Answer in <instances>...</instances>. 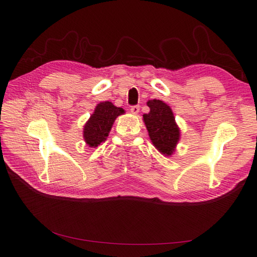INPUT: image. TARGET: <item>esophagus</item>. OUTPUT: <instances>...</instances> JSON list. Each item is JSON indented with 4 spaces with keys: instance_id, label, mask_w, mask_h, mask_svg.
I'll return each instance as SVG.
<instances>
[{
    "instance_id": "obj_1",
    "label": "esophagus",
    "mask_w": 257,
    "mask_h": 257,
    "mask_svg": "<svg viewBox=\"0 0 257 257\" xmlns=\"http://www.w3.org/2000/svg\"><path fill=\"white\" fill-rule=\"evenodd\" d=\"M140 110V107L139 106H133L132 108H130V112L134 113V114H137Z\"/></svg>"
}]
</instances>
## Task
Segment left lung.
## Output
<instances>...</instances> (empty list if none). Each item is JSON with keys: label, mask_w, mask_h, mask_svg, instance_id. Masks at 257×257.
Here are the masks:
<instances>
[{"label": "left lung", "mask_w": 257, "mask_h": 257, "mask_svg": "<svg viewBox=\"0 0 257 257\" xmlns=\"http://www.w3.org/2000/svg\"><path fill=\"white\" fill-rule=\"evenodd\" d=\"M147 105L150 112L144 114V120L152 144L162 155L171 156L180 138L171 108L157 99L149 100Z\"/></svg>", "instance_id": "left-lung-1"}]
</instances>
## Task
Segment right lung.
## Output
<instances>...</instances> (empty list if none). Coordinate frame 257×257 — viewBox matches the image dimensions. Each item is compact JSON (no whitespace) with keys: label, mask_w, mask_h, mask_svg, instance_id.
<instances>
[{"label":"right lung","mask_w":257,"mask_h":257,"mask_svg":"<svg viewBox=\"0 0 257 257\" xmlns=\"http://www.w3.org/2000/svg\"><path fill=\"white\" fill-rule=\"evenodd\" d=\"M123 112L122 108L113 106L110 101L98 103L94 113L84 127V139L87 145H89V147H97L105 141L114 119Z\"/></svg>","instance_id":"add662e5"}]
</instances>
